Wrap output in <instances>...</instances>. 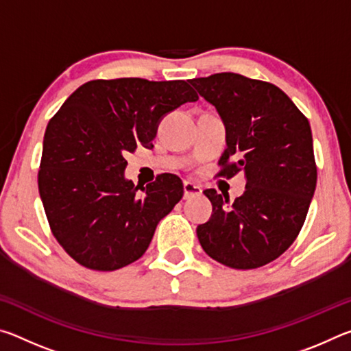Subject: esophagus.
<instances>
[{"label": "esophagus", "mask_w": 351, "mask_h": 351, "mask_svg": "<svg viewBox=\"0 0 351 351\" xmlns=\"http://www.w3.org/2000/svg\"><path fill=\"white\" fill-rule=\"evenodd\" d=\"M201 192H203V189H201V186H198V184H193L189 181L184 182V199L198 197V195H201Z\"/></svg>", "instance_id": "34e87169"}]
</instances>
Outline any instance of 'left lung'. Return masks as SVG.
Masks as SVG:
<instances>
[{"label":"left lung","mask_w":351,"mask_h":351,"mask_svg":"<svg viewBox=\"0 0 351 351\" xmlns=\"http://www.w3.org/2000/svg\"><path fill=\"white\" fill-rule=\"evenodd\" d=\"M228 128L218 176L246 175V190L230 203L204 190L213 212L197 235L204 252L234 269H255L293 245L316 190L317 165L308 119L280 88L235 73L190 80Z\"/></svg>","instance_id":"1"}]
</instances>
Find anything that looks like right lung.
<instances>
[{
    "instance_id": "right-lung-1",
    "label": "right lung",
    "mask_w": 351,
    "mask_h": 351,
    "mask_svg": "<svg viewBox=\"0 0 351 351\" xmlns=\"http://www.w3.org/2000/svg\"><path fill=\"white\" fill-rule=\"evenodd\" d=\"M195 100L184 80L99 79L77 88L51 119L38 192L52 235L77 263L116 271L144 255L184 187L176 175L162 173L138 192L123 178V154L153 147L159 121Z\"/></svg>"
}]
</instances>
